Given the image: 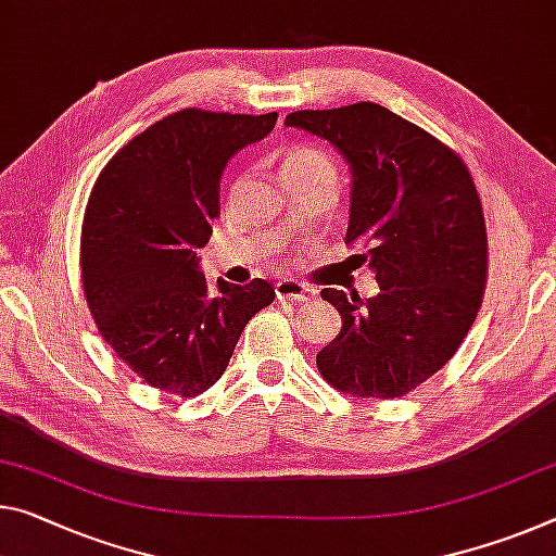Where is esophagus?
Wrapping results in <instances>:
<instances>
[{"label":"esophagus","instance_id":"1","mask_svg":"<svg viewBox=\"0 0 556 556\" xmlns=\"http://www.w3.org/2000/svg\"><path fill=\"white\" fill-rule=\"evenodd\" d=\"M275 294L279 302H312L314 299V289L302 285V281L294 279H281L275 285Z\"/></svg>","mask_w":556,"mask_h":556}]
</instances>
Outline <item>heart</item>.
I'll list each match as a JSON object with an SVG mask.
<instances>
[{
	"instance_id": "heart-1",
	"label": "heart",
	"mask_w": 556,
	"mask_h": 556,
	"mask_svg": "<svg viewBox=\"0 0 556 556\" xmlns=\"http://www.w3.org/2000/svg\"><path fill=\"white\" fill-rule=\"evenodd\" d=\"M279 173L281 178H287V175H294V173H324L337 180V167H333L331 157L324 151H319V148L306 146V143L287 146L285 151H281Z\"/></svg>"
}]
</instances>
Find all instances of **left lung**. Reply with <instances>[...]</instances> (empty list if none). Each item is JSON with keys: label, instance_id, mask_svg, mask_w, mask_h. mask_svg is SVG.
Returning a JSON list of instances; mask_svg holds the SVG:
<instances>
[{"label": "left lung", "instance_id": "obj_1", "mask_svg": "<svg viewBox=\"0 0 556 556\" xmlns=\"http://www.w3.org/2000/svg\"><path fill=\"white\" fill-rule=\"evenodd\" d=\"M287 126L329 140L354 173L346 242L361 244L381 292L321 289L339 337L319 374L356 399H401L468 337L488 285V230L475 180L451 146L371 101L294 111Z\"/></svg>", "mask_w": 556, "mask_h": 556}]
</instances>
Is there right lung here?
<instances>
[{"label": "right lung", "mask_w": 556, "mask_h": 556, "mask_svg": "<svg viewBox=\"0 0 556 556\" xmlns=\"http://www.w3.org/2000/svg\"><path fill=\"white\" fill-rule=\"evenodd\" d=\"M277 113L182 109L128 140L101 170L81 227V279L101 339L148 386L195 399L230 364L247 321L275 302L264 279L198 269L219 215V175Z\"/></svg>", "instance_id": "obj_1"}]
</instances>
